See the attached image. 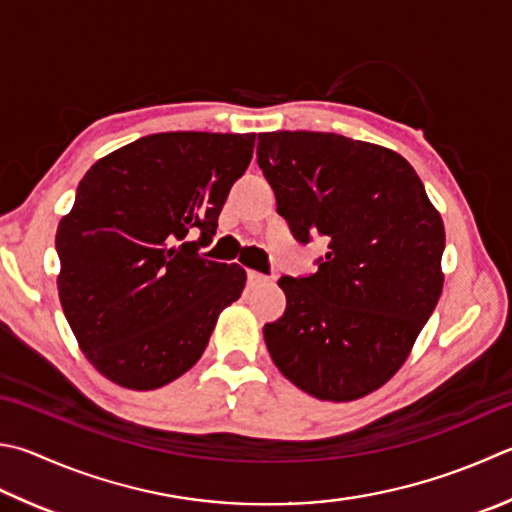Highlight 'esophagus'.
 Wrapping results in <instances>:
<instances>
[{"label":"esophagus","instance_id":"obj_1","mask_svg":"<svg viewBox=\"0 0 512 512\" xmlns=\"http://www.w3.org/2000/svg\"><path fill=\"white\" fill-rule=\"evenodd\" d=\"M264 282H268L266 275L257 271H248V284H264Z\"/></svg>","mask_w":512,"mask_h":512}]
</instances>
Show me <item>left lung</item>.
<instances>
[{"instance_id": "obj_1", "label": "left lung", "mask_w": 512, "mask_h": 512, "mask_svg": "<svg viewBox=\"0 0 512 512\" xmlns=\"http://www.w3.org/2000/svg\"><path fill=\"white\" fill-rule=\"evenodd\" d=\"M257 163L295 239L329 241L318 273L277 282L286 311L264 327L268 353L320 401L376 392L441 297L439 210L401 154L340 134H259Z\"/></svg>"}]
</instances>
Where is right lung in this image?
<instances>
[{
	"mask_svg": "<svg viewBox=\"0 0 512 512\" xmlns=\"http://www.w3.org/2000/svg\"><path fill=\"white\" fill-rule=\"evenodd\" d=\"M255 134L165 132L102 156L60 219L58 293L87 360L136 392L183 376L206 351L246 271L210 262L228 192L253 159ZM201 231L199 242H185Z\"/></svg>",
	"mask_w": 512,
	"mask_h": 512,
	"instance_id": "obj_1",
	"label": "right lung"
}]
</instances>
